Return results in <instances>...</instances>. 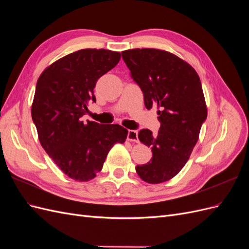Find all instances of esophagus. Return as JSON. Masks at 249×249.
<instances>
[{
    "mask_svg": "<svg viewBox=\"0 0 249 249\" xmlns=\"http://www.w3.org/2000/svg\"><path fill=\"white\" fill-rule=\"evenodd\" d=\"M127 139L132 142H139L138 132L134 131V130H130L129 132H127Z\"/></svg>",
    "mask_w": 249,
    "mask_h": 249,
    "instance_id": "1",
    "label": "esophagus"
}]
</instances>
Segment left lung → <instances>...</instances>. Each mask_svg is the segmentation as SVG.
Wrapping results in <instances>:
<instances>
[{
	"instance_id": "obj_1",
	"label": "left lung",
	"mask_w": 249,
	"mask_h": 249,
	"mask_svg": "<svg viewBox=\"0 0 249 249\" xmlns=\"http://www.w3.org/2000/svg\"><path fill=\"white\" fill-rule=\"evenodd\" d=\"M131 76L141 88L147 110L157 106L161 126L158 135L143 129L138 138L152 148V160L137 165L141 179L148 184L169 180L189 160L207 118L201 83L193 67L172 53L159 49L122 52Z\"/></svg>"
}]
</instances>
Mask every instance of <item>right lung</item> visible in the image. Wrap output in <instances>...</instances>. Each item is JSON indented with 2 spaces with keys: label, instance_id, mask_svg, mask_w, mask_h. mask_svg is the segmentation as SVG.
<instances>
[{
  "label": "right lung",
  "instance_id": "1",
  "mask_svg": "<svg viewBox=\"0 0 249 249\" xmlns=\"http://www.w3.org/2000/svg\"><path fill=\"white\" fill-rule=\"evenodd\" d=\"M120 60V53L84 49L49 65L37 80L31 114L41 146L67 177L92 179L109 150L124 143L127 130L119 124L81 122L87 103L95 102L97 80Z\"/></svg>",
  "mask_w": 249,
  "mask_h": 249
}]
</instances>
